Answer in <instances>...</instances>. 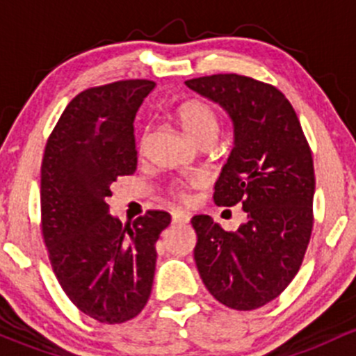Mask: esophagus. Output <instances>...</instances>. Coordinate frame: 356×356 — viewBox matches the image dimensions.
I'll use <instances>...</instances> for the list:
<instances>
[{
  "label": "esophagus",
  "instance_id": "34e87169",
  "mask_svg": "<svg viewBox=\"0 0 356 356\" xmlns=\"http://www.w3.org/2000/svg\"><path fill=\"white\" fill-rule=\"evenodd\" d=\"M172 220H174V224H188L189 215L182 210H175L172 211Z\"/></svg>",
  "mask_w": 356,
  "mask_h": 356
}]
</instances>
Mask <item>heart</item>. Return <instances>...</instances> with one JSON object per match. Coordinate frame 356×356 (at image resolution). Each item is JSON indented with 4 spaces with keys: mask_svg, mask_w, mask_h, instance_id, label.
<instances>
[{
    "mask_svg": "<svg viewBox=\"0 0 356 356\" xmlns=\"http://www.w3.org/2000/svg\"><path fill=\"white\" fill-rule=\"evenodd\" d=\"M177 120L184 127V131L191 136L195 141L208 138V136H215L217 138L218 132V113L210 103L203 102V99H188V102L181 103L175 110ZM195 186V181L182 182V184L174 186L172 195L179 200L189 198V188Z\"/></svg>",
    "mask_w": 356,
    "mask_h": 356,
    "instance_id": "b5f03b06",
    "label": "heart"
}]
</instances>
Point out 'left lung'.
<instances>
[{
  "mask_svg": "<svg viewBox=\"0 0 356 356\" xmlns=\"http://www.w3.org/2000/svg\"><path fill=\"white\" fill-rule=\"evenodd\" d=\"M186 86L218 103L234 125V148L215 184L218 207L243 204L248 220L224 231L208 215L191 224L196 267L211 296L234 310L275 300L293 281L314 229L315 172L298 115L275 86L215 74Z\"/></svg>",
  "mask_w": 356,
  "mask_h": 356,
  "instance_id": "1",
  "label": "left lung"
}]
</instances>
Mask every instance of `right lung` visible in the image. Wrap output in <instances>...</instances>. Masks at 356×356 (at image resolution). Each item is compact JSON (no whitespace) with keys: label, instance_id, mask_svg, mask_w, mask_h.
I'll use <instances>...</instances> for the list:
<instances>
[{"label":"right lung","instance_id":"right-lung-1","mask_svg":"<svg viewBox=\"0 0 356 356\" xmlns=\"http://www.w3.org/2000/svg\"><path fill=\"white\" fill-rule=\"evenodd\" d=\"M155 88L129 79L79 92L49 134L41 165V231L68 300L102 324L134 318L148 303L156 241L170 213L148 210L122 225L111 184L138 167L134 118Z\"/></svg>","mask_w":356,"mask_h":356}]
</instances>
